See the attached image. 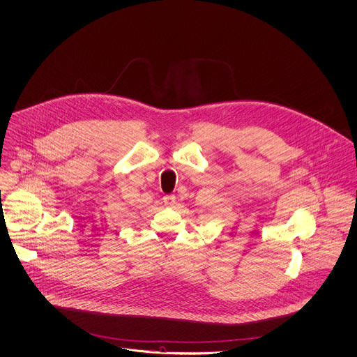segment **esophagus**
<instances>
[{"label": "esophagus", "instance_id": "34e87169", "mask_svg": "<svg viewBox=\"0 0 357 357\" xmlns=\"http://www.w3.org/2000/svg\"><path fill=\"white\" fill-rule=\"evenodd\" d=\"M162 202H164V204H165V206L172 207V206H175V204H176V197H175L174 195H167V196H164V197H162Z\"/></svg>", "mask_w": 357, "mask_h": 357}]
</instances>
